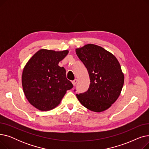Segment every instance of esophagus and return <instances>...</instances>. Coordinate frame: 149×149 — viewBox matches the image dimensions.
Returning a JSON list of instances; mask_svg holds the SVG:
<instances>
[{
    "label": "esophagus",
    "mask_w": 149,
    "mask_h": 149,
    "mask_svg": "<svg viewBox=\"0 0 149 149\" xmlns=\"http://www.w3.org/2000/svg\"><path fill=\"white\" fill-rule=\"evenodd\" d=\"M77 79H75L74 80H73V81H72V84H73V85L74 86H75V84H76V83H77Z\"/></svg>",
    "instance_id": "1"
}]
</instances>
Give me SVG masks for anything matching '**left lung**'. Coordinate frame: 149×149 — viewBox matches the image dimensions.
<instances>
[{
	"label": "left lung",
	"mask_w": 149,
	"mask_h": 149,
	"mask_svg": "<svg viewBox=\"0 0 149 149\" xmlns=\"http://www.w3.org/2000/svg\"><path fill=\"white\" fill-rule=\"evenodd\" d=\"M75 51L90 78L88 90L77 94L78 100L91 111L107 110L118 99L124 84L120 63L112 54L95 45H86Z\"/></svg>",
	"instance_id": "obj_1"
}]
</instances>
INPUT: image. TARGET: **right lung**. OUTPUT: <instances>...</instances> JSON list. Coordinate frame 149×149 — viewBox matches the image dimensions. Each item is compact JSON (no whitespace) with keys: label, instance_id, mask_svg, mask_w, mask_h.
Returning a JSON list of instances; mask_svg holds the SVG:
<instances>
[{"label":"right lung","instance_id":"obj_1","mask_svg":"<svg viewBox=\"0 0 149 149\" xmlns=\"http://www.w3.org/2000/svg\"><path fill=\"white\" fill-rule=\"evenodd\" d=\"M68 51L40 49L27 62L22 76L25 95L34 107L48 111L57 107L73 84L66 79V70L58 63Z\"/></svg>","mask_w":149,"mask_h":149}]
</instances>
